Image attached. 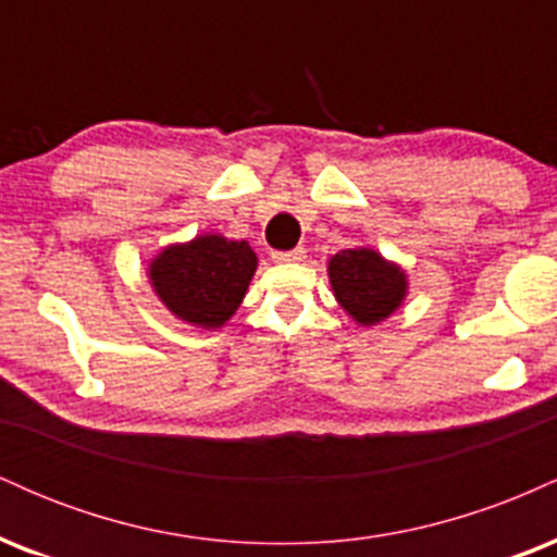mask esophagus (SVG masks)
<instances>
[{"mask_svg":"<svg viewBox=\"0 0 557 557\" xmlns=\"http://www.w3.org/2000/svg\"><path fill=\"white\" fill-rule=\"evenodd\" d=\"M304 257H306L304 246L290 248V251H272V259L280 261V264H285V261H304Z\"/></svg>","mask_w":557,"mask_h":557,"instance_id":"34e87169","label":"esophagus"}]
</instances>
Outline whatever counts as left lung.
Segmentation results:
<instances>
[{
  "mask_svg": "<svg viewBox=\"0 0 557 557\" xmlns=\"http://www.w3.org/2000/svg\"><path fill=\"white\" fill-rule=\"evenodd\" d=\"M330 283L343 309L361 324L382 322L406 296L403 272L369 248L335 253L330 261Z\"/></svg>",
  "mask_w": 557,
  "mask_h": 557,
  "instance_id": "8db88e82",
  "label": "left lung"
}]
</instances>
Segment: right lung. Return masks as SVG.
<instances>
[{
    "label": "right lung",
    "mask_w": 557,
    "mask_h": 557,
    "mask_svg": "<svg viewBox=\"0 0 557 557\" xmlns=\"http://www.w3.org/2000/svg\"><path fill=\"white\" fill-rule=\"evenodd\" d=\"M257 270L246 240L203 235L151 261V283L172 314L201 327H222L240 306Z\"/></svg>",
    "instance_id": "obj_1"
}]
</instances>
